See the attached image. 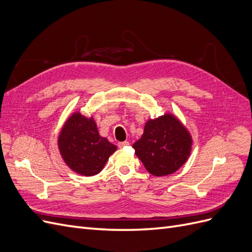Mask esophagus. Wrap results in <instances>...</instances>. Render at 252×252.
Here are the masks:
<instances>
[{"mask_svg": "<svg viewBox=\"0 0 252 252\" xmlns=\"http://www.w3.org/2000/svg\"><path fill=\"white\" fill-rule=\"evenodd\" d=\"M128 145H129V142H127V141H125V142H120V143H118V146H119L120 148L126 147V146H128Z\"/></svg>", "mask_w": 252, "mask_h": 252, "instance_id": "obj_1", "label": "esophagus"}]
</instances>
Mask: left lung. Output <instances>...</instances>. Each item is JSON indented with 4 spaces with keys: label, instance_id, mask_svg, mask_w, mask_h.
Here are the masks:
<instances>
[{
    "label": "left lung",
    "instance_id": "8db88e82",
    "mask_svg": "<svg viewBox=\"0 0 252 252\" xmlns=\"http://www.w3.org/2000/svg\"><path fill=\"white\" fill-rule=\"evenodd\" d=\"M145 168L157 177L171 174L184 164L191 150V138L171 114L148 121L144 133L132 145Z\"/></svg>",
    "mask_w": 252,
    "mask_h": 252
}]
</instances>
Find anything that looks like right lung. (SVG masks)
I'll return each instance as SVG.
<instances>
[{
  "mask_svg": "<svg viewBox=\"0 0 252 252\" xmlns=\"http://www.w3.org/2000/svg\"><path fill=\"white\" fill-rule=\"evenodd\" d=\"M59 148L69 168L91 177L104 168L117 146L100 135L93 119L77 112L68 119L61 131Z\"/></svg>",
  "mask_w": 252,
  "mask_h": 252,
  "instance_id": "add662e5",
  "label": "right lung"
}]
</instances>
